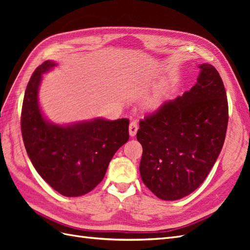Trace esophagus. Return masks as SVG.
<instances>
[{"label":"esophagus","instance_id":"obj_1","mask_svg":"<svg viewBox=\"0 0 250 250\" xmlns=\"http://www.w3.org/2000/svg\"><path fill=\"white\" fill-rule=\"evenodd\" d=\"M139 129V126L137 122H131L129 125V134L130 137H134L135 134H137V131Z\"/></svg>","mask_w":250,"mask_h":250}]
</instances>
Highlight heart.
<instances>
[{"mask_svg":"<svg viewBox=\"0 0 250 250\" xmlns=\"http://www.w3.org/2000/svg\"><path fill=\"white\" fill-rule=\"evenodd\" d=\"M166 98V93L165 92H158L156 94H154L152 97L150 98L148 100L147 104L150 108H157L160 107L161 105L163 104V102L165 101Z\"/></svg>","mask_w":250,"mask_h":250,"instance_id":"b5f03b06","label":"heart"}]
</instances>
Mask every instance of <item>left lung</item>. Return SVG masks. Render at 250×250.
<instances>
[{
	"mask_svg": "<svg viewBox=\"0 0 250 250\" xmlns=\"http://www.w3.org/2000/svg\"><path fill=\"white\" fill-rule=\"evenodd\" d=\"M197 83L140 121L143 183L158 198L177 200L197 188L223 147L229 104L222 79L208 63Z\"/></svg>",
	"mask_w": 250,
	"mask_h": 250,
	"instance_id": "left-lung-1",
	"label": "left lung"
}]
</instances>
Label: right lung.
<instances>
[{"instance_id":"1","label":"right lung","mask_w":250,"mask_h":250,"mask_svg":"<svg viewBox=\"0 0 250 250\" xmlns=\"http://www.w3.org/2000/svg\"><path fill=\"white\" fill-rule=\"evenodd\" d=\"M56 65L47 60L28 82L21 135L30 161L42 179L59 194L78 197L102 181L113 154L129 139V120L96 118L67 125L50 122L41 109L39 89L42 75Z\"/></svg>"}]
</instances>
